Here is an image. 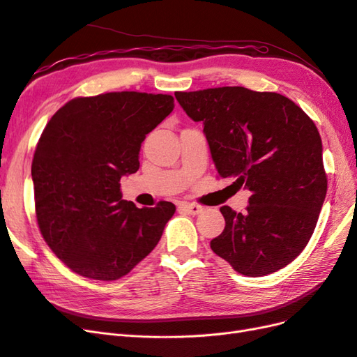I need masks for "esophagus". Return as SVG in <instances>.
Here are the masks:
<instances>
[{
    "instance_id": "1",
    "label": "esophagus",
    "mask_w": 357,
    "mask_h": 357,
    "mask_svg": "<svg viewBox=\"0 0 357 357\" xmlns=\"http://www.w3.org/2000/svg\"><path fill=\"white\" fill-rule=\"evenodd\" d=\"M181 208L185 210L186 213H189V214H199V213H202L204 210H205V207L204 205H199V204H188V202H185V204H181Z\"/></svg>"
}]
</instances>
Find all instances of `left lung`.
I'll return each mask as SVG.
<instances>
[{"label": "left lung", "instance_id": "obj_1", "mask_svg": "<svg viewBox=\"0 0 357 357\" xmlns=\"http://www.w3.org/2000/svg\"><path fill=\"white\" fill-rule=\"evenodd\" d=\"M176 98L202 123L219 177L252 192L244 213L220 207L226 225L211 250L247 277L284 268L308 244L328 190L314 122L284 95L241 86Z\"/></svg>", "mask_w": 357, "mask_h": 357}]
</instances>
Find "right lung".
Wrapping results in <instances>:
<instances>
[{
	"label": "right lung",
	"mask_w": 357,
	"mask_h": 357,
	"mask_svg": "<svg viewBox=\"0 0 357 357\" xmlns=\"http://www.w3.org/2000/svg\"><path fill=\"white\" fill-rule=\"evenodd\" d=\"M174 109L164 93L77 96L52 116L31 174L43 238L75 274L113 282L159 243L176 205L138 208L122 199L121 178L139 168L146 135Z\"/></svg>",
	"instance_id": "1"
}]
</instances>
